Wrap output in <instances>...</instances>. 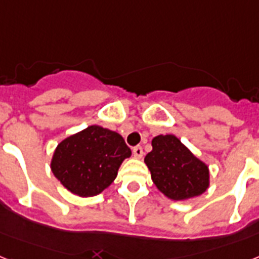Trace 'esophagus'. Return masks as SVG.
<instances>
[{
	"label": "esophagus",
	"instance_id": "esophagus-1",
	"mask_svg": "<svg viewBox=\"0 0 259 259\" xmlns=\"http://www.w3.org/2000/svg\"><path fill=\"white\" fill-rule=\"evenodd\" d=\"M132 152H134V156L136 157V159H140L143 156V148L142 145H136V147H134V149H132Z\"/></svg>",
	"mask_w": 259,
	"mask_h": 259
}]
</instances>
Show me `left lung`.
<instances>
[{"instance_id": "obj_1", "label": "left lung", "mask_w": 259, "mask_h": 259, "mask_svg": "<svg viewBox=\"0 0 259 259\" xmlns=\"http://www.w3.org/2000/svg\"><path fill=\"white\" fill-rule=\"evenodd\" d=\"M145 164L160 192L180 201L204 193L209 185L208 166L173 135H159Z\"/></svg>"}]
</instances>
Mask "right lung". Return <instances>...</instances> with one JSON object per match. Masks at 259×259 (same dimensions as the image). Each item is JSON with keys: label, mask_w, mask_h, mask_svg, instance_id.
Returning a JSON list of instances; mask_svg holds the SVG:
<instances>
[{"label": "right lung", "mask_w": 259, "mask_h": 259, "mask_svg": "<svg viewBox=\"0 0 259 259\" xmlns=\"http://www.w3.org/2000/svg\"><path fill=\"white\" fill-rule=\"evenodd\" d=\"M131 149L114 131L91 125L59 143L51 170L70 192L90 197L106 189Z\"/></svg>", "instance_id": "1"}]
</instances>
